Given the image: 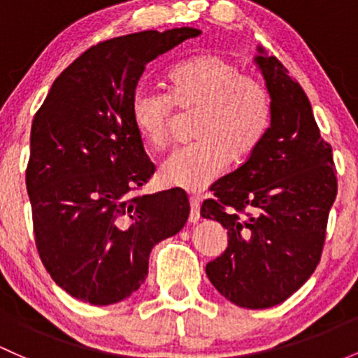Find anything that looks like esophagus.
<instances>
[{"mask_svg":"<svg viewBox=\"0 0 358 358\" xmlns=\"http://www.w3.org/2000/svg\"><path fill=\"white\" fill-rule=\"evenodd\" d=\"M191 205V213H189V222L196 224L199 220V199L198 198H189Z\"/></svg>","mask_w":358,"mask_h":358,"instance_id":"34e87169","label":"esophagus"}]
</instances>
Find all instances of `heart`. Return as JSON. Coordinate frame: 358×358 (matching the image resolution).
<instances>
[{
  "mask_svg": "<svg viewBox=\"0 0 358 358\" xmlns=\"http://www.w3.org/2000/svg\"><path fill=\"white\" fill-rule=\"evenodd\" d=\"M165 95L138 90L129 116L148 148L171 145L179 117H193V148L167 159L160 167L165 186L201 191L230 164L242 162L259 147L271 122V101L256 78L242 75L229 57L198 55L174 64L165 75Z\"/></svg>",
  "mask_w": 358,
  "mask_h": 358,
  "instance_id": "heart-1",
  "label": "heart"
}]
</instances>
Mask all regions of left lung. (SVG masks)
<instances>
[{"label": "left lung", "mask_w": 358, "mask_h": 358, "mask_svg": "<svg viewBox=\"0 0 358 358\" xmlns=\"http://www.w3.org/2000/svg\"><path fill=\"white\" fill-rule=\"evenodd\" d=\"M271 99V122L252 155L211 186L201 217L224 225L229 245L206 264L213 287L245 309L287 301L321 259L336 198L331 145L321 138L306 92L257 48Z\"/></svg>", "instance_id": "8db88e82"}]
</instances>
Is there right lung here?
<instances>
[{"mask_svg":"<svg viewBox=\"0 0 358 358\" xmlns=\"http://www.w3.org/2000/svg\"><path fill=\"white\" fill-rule=\"evenodd\" d=\"M199 34L145 30L92 45L57 76L36 113L25 180L37 251L78 301L128 299L147 278L153 245L189 217L182 189L134 194L155 165L129 106L150 61Z\"/></svg>","mask_w":358,"mask_h":358,"instance_id":"add662e5","label":"right lung"}]
</instances>
